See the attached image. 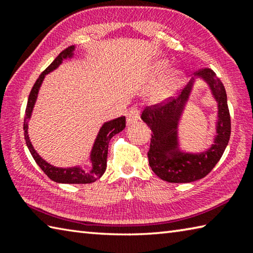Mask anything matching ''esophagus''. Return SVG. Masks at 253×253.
Listing matches in <instances>:
<instances>
[{"instance_id": "esophagus-1", "label": "esophagus", "mask_w": 253, "mask_h": 253, "mask_svg": "<svg viewBox=\"0 0 253 253\" xmlns=\"http://www.w3.org/2000/svg\"><path fill=\"white\" fill-rule=\"evenodd\" d=\"M139 110L137 108H130L126 113V119H127V125H132L139 119Z\"/></svg>"}]
</instances>
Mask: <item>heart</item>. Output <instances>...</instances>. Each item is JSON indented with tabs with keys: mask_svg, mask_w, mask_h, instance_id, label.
Wrapping results in <instances>:
<instances>
[{
	"mask_svg": "<svg viewBox=\"0 0 253 253\" xmlns=\"http://www.w3.org/2000/svg\"><path fill=\"white\" fill-rule=\"evenodd\" d=\"M169 60H157L151 66V69L148 71V79H156L157 77L164 74L169 69ZM184 78H185V76H184V72L181 69H172L151 92L149 100L154 104H160V102L168 100L169 97L174 95V92L179 88V85L184 83Z\"/></svg>",
	"mask_w": 253,
	"mask_h": 253,
	"instance_id": "b5f03b06",
	"label": "heart"
}]
</instances>
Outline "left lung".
Returning a JSON list of instances; mask_svg holds the SVG:
<instances>
[{
	"instance_id": "left-lung-1",
	"label": "left lung",
	"mask_w": 253,
	"mask_h": 253,
	"mask_svg": "<svg viewBox=\"0 0 253 253\" xmlns=\"http://www.w3.org/2000/svg\"><path fill=\"white\" fill-rule=\"evenodd\" d=\"M207 82L218 104V119L213 144L207 151L186 153L179 149L178 125L195 79ZM140 118L153 131L147 153L149 166L158 177L169 183H191L211 172L223 155L231 135V119L223 84L215 72L204 68L195 72L181 95L165 105L146 107Z\"/></svg>"
}]
</instances>
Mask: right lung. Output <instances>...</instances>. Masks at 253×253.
I'll use <instances>...</instances> for the list:
<instances>
[{
	"instance_id": "1",
	"label": "right lung",
	"mask_w": 253,
	"mask_h": 253,
	"mask_svg": "<svg viewBox=\"0 0 253 253\" xmlns=\"http://www.w3.org/2000/svg\"><path fill=\"white\" fill-rule=\"evenodd\" d=\"M75 50V45L68 46L67 49L63 50L62 52L53 60V62L51 63V65L39 76V78L37 79L36 84H33L32 90L29 95L27 109H25L23 129L25 143H27L29 151L31 153L34 161H36L37 164L40 166V169L45 173L46 176L57 183L89 184L97 181V179L100 178L102 176V174L105 173L107 168V154H108L109 140L111 139V137L118 134V132H121L124 128L126 127L125 116L113 119V121L107 122L101 126L99 132H98L95 139V143H93V146L90 153V158H89L92 166L89 172H85V170L81 169L80 166H74V168H57V166L51 165L50 163L45 162L43 158L37 153V151L33 147V145L31 144V140H30V137L28 134L29 119L31 118L33 107L36 105L38 93H39L40 87L42 83H43L45 75H48L51 71L57 69L66 59H70L74 57Z\"/></svg>"
}]
</instances>
